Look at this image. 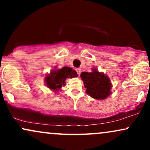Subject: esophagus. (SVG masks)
Here are the masks:
<instances>
[{
	"mask_svg": "<svg viewBox=\"0 0 150 150\" xmlns=\"http://www.w3.org/2000/svg\"><path fill=\"white\" fill-rule=\"evenodd\" d=\"M75 70H76L77 75H80V73H81V69H80V68H76V69H75Z\"/></svg>",
	"mask_w": 150,
	"mask_h": 150,
	"instance_id": "1",
	"label": "esophagus"
}]
</instances>
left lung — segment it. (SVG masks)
Here are the masks:
<instances>
[{
    "instance_id": "8db88e82",
    "label": "left lung",
    "mask_w": 150,
    "mask_h": 150,
    "mask_svg": "<svg viewBox=\"0 0 150 150\" xmlns=\"http://www.w3.org/2000/svg\"><path fill=\"white\" fill-rule=\"evenodd\" d=\"M86 88V92L96 99H105L111 94V84L104 73L92 69V73L82 72L80 75Z\"/></svg>"
}]
</instances>
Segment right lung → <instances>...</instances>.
<instances>
[{
  "mask_svg": "<svg viewBox=\"0 0 150 150\" xmlns=\"http://www.w3.org/2000/svg\"><path fill=\"white\" fill-rule=\"evenodd\" d=\"M75 70L69 67H63L61 69L53 70L49 75L46 77V83L48 87L53 90L60 89L63 86H65V81L66 78L77 77Z\"/></svg>",
  "mask_w": 150,
  "mask_h": 150,
  "instance_id": "right-lung-1",
  "label": "right lung"
}]
</instances>
